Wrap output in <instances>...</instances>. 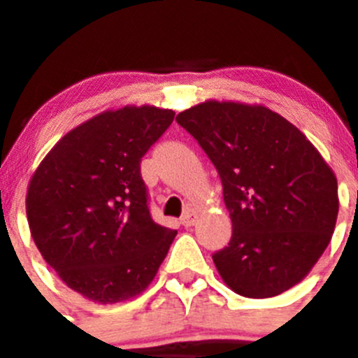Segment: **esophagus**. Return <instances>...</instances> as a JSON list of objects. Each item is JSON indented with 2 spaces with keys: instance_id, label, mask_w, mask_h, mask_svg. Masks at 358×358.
<instances>
[{
  "instance_id": "esophagus-1",
  "label": "esophagus",
  "mask_w": 358,
  "mask_h": 358,
  "mask_svg": "<svg viewBox=\"0 0 358 358\" xmlns=\"http://www.w3.org/2000/svg\"><path fill=\"white\" fill-rule=\"evenodd\" d=\"M195 222H197V213H195L194 210H188V211H186V213L181 217V224H182V226H185V227H192Z\"/></svg>"
}]
</instances>
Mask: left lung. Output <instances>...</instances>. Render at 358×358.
<instances>
[{"instance_id":"8db88e82","label":"left lung","mask_w":358,"mask_h":358,"mask_svg":"<svg viewBox=\"0 0 358 358\" xmlns=\"http://www.w3.org/2000/svg\"><path fill=\"white\" fill-rule=\"evenodd\" d=\"M176 120L222 181L233 235L213 262L226 285L256 299L299 283L328 248L339 213L337 179L317 148L264 106L208 100Z\"/></svg>"}]
</instances>
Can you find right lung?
Wrapping results in <instances>:
<instances>
[{"label": "right lung", "mask_w": 358, "mask_h": 358, "mask_svg": "<svg viewBox=\"0 0 358 358\" xmlns=\"http://www.w3.org/2000/svg\"><path fill=\"white\" fill-rule=\"evenodd\" d=\"M173 116L154 106L106 110L69 131L31 176V238L66 285L91 301L140 296L176 238L152 220L140 166Z\"/></svg>", "instance_id": "right-lung-1"}]
</instances>
